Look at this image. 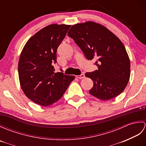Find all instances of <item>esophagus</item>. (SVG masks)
Wrapping results in <instances>:
<instances>
[{"instance_id": "34e87169", "label": "esophagus", "mask_w": 146, "mask_h": 146, "mask_svg": "<svg viewBox=\"0 0 146 146\" xmlns=\"http://www.w3.org/2000/svg\"><path fill=\"white\" fill-rule=\"evenodd\" d=\"M76 76V78H78V79H83V78H85V75L84 74H82V75H78V76Z\"/></svg>"}]
</instances>
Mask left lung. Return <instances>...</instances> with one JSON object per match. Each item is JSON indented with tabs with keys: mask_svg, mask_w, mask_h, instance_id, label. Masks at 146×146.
Instances as JSON below:
<instances>
[{
	"mask_svg": "<svg viewBox=\"0 0 146 146\" xmlns=\"http://www.w3.org/2000/svg\"><path fill=\"white\" fill-rule=\"evenodd\" d=\"M68 36L73 39L88 60L97 59L98 70L85 73L94 86L89 93L109 100L124 90L131 75V63L122 41L107 27L88 21L71 26Z\"/></svg>",
	"mask_w": 146,
	"mask_h": 146,
	"instance_id": "left-lung-1",
	"label": "left lung"
}]
</instances>
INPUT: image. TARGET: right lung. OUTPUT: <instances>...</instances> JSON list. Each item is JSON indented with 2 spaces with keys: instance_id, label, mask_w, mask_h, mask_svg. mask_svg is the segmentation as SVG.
<instances>
[{
  "instance_id": "obj_1",
  "label": "right lung",
  "mask_w": 146,
  "mask_h": 146,
  "mask_svg": "<svg viewBox=\"0 0 146 146\" xmlns=\"http://www.w3.org/2000/svg\"><path fill=\"white\" fill-rule=\"evenodd\" d=\"M70 25L53 24L42 28L26 43L18 63L20 85L31 100L48 107L63 97L75 76L54 72L58 47Z\"/></svg>"
}]
</instances>
